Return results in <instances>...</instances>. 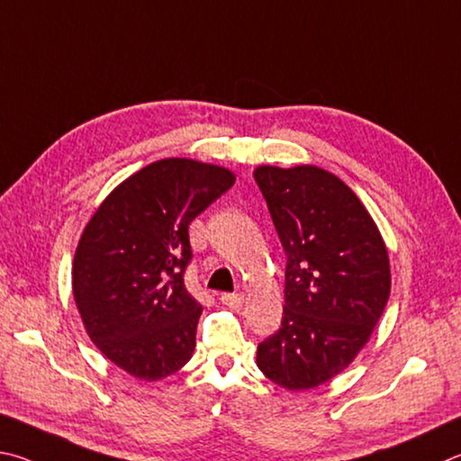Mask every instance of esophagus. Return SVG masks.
Wrapping results in <instances>:
<instances>
[{
  "label": "esophagus",
  "mask_w": 461,
  "mask_h": 461,
  "mask_svg": "<svg viewBox=\"0 0 461 461\" xmlns=\"http://www.w3.org/2000/svg\"><path fill=\"white\" fill-rule=\"evenodd\" d=\"M221 302L229 308H240L245 303V295L243 294H222Z\"/></svg>",
  "instance_id": "1"
}]
</instances>
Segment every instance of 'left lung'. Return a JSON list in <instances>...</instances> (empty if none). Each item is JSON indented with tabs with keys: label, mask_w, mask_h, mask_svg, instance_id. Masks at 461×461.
<instances>
[{
	"label": "left lung",
	"mask_w": 461,
	"mask_h": 461,
	"mask_svg": "<svg viewBox=\"0 0 461 461\" xmlns=\"http://www.w3.org/2000/svg\"><path fill=\"white\" fill-rule=\"evenodd\" d=\"M284 247L281 328L257 348L261 373L287 391L313 389L350 365L391 294L389 255L362 202L316 166L255 169Z\"/></svg>",
	"instance_id": "8db88e82"
}]
</instances>
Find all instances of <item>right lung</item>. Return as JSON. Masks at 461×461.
<instances>
[{
	"instance_id": "right-lung-1",
	"label": "right lung",
	"mask_w": 461,
	"mask_h": 461,
	"mask_svg": "<svg viewBox=\"0 0 461 461\" xmlns=\"http://www.w3.org/2000/svg\"><path fill=\"white\" fill-rule=\"evenodd\" d=\"M235 184L229 169L159 159L117 185L80 237L72 292L91 340L143 381L192 358L202 305L184 285L188 226Z\"/></svg>"
}]
</instances>
